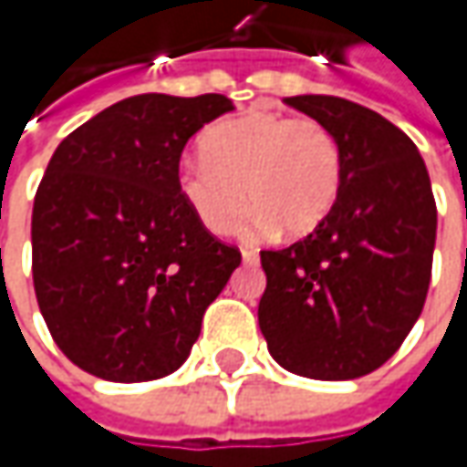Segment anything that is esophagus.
I'll use <instances>...</instances> for the list:
<instances>
[{"label":"esophagus","mask_w":467,"mask_h":467,"mask_svg":"<svg viewBox=\"0 0 467 467\" xmlns=\"http://www.w3.org/2000/svg\"><path fill=\"white\" fill-rule=\"evenodd\" d=\"M242 260H244V265H257V262H260V254H257V249H249V246H244Z\"/></svg>","instance_id":"obj_1"}]
</instances>
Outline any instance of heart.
<instances>
[{
  "label": "heart",
  "instance_id": "heart-1",
  "mask_svg": "<svg viewBox=\"0 0 467 467\" xmlns=\"http://www.w3.org/2000/svg\"><path fill=\"white\" fill-rule=\"evenodd\" d=\"M340 184L337 137L317 119L270 109L213 124L202 135V155L184 158L176 169L179 197L218 236L242 223L249 197L260 231L283 228L285 236H306L332 213Z\"/></svg>",
  "mask_w": 467,
  "mask_h": 467
}]
</instances>
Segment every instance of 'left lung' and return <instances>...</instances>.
<instances>
[{
	"mask_svg": "<svg viewBox=\"0 0 467 467\" xmlns=\"http://www.w3.org/2000/svg\"><path fill=\"white\" fill-rule=\"evenodd\" d=\"M343 150V184L325 223L260 252V330L298 377L340 382L379 368L421 317L437 242V202L413 140L367 106L294 96Z\"/></svg>",
	"mask_w": 467,
	"mask_h": 467,
	"instance_id": "8db88e82",
	"label": "left lung"
}]
</instances>
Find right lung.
<instances>
[{"mask_svg": "<svg viewBox=\"0 0 467 467\" xmlns=\"http://www.w3.org/2000/svg\"><path fill=\"white\" fill-rule=\"evenodd\" d=\"M234 111L225 96H132L54 150L33 202V288L64 356L109 382L187 361L202 314L242 265L179 197L187 140Z\"/></svg>", "mask_w": 467, "mask_h": 467, "instance_id": "1", "label": "right lung"}]
</instances>
